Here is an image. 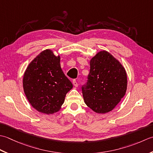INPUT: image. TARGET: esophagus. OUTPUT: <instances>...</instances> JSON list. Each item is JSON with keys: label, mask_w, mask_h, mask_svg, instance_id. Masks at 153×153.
Instances as JSON below:
<instances>
[{"label": "esophagus", "mask_w": 153, "mask_h": 153, "mask_svg": "<svg viewBox=\"0 0 153 153\" xmlns=\"http://www.w3.org/2000/svg\"><path fill=\"white\" fill-rule=\"evenodd\" d=\"M73 85H74V86H75V87H77V86H78V83H77L76 80H73Z\"/></svg>", "instance_id": "1"}]
</instances>
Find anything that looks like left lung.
<instances>
[{"mask_svg":"<svg viewBox=\"0 0 153 153\" xmlns=\"http://www.w3.org/2000/svg\"><path fill=\"white\" fill-rule=\"evenodd\" d=\"M127 86L122 65L109 52L101 51L90 61L88 80L82 86L84 100L96 113H108L123 98Z\"/></svg>","mask_w":153,"mask_h":153,"instance_id":"left-lung-1","label":"left lung"}]
</instances>
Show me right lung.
Listing matches in <instances>:
<instances>
[{
  "instance_id": "obj_1",
  "label": "right lung",
  "mask_w": 153,
  "mask_h": 153,
  "mask_svg": "<svg viewBox=\"0 0 153 153\" xmlns=\"http://www.w3.org/2000/svg\"><path fill=\"white\" fill-rule=\"evenodd\" d=\"M73 84L61 69L60 56L46 49L28 65L23 77L27 100L36 110L45 114L57 112Z\"/></svg>"
}]
</instances>
